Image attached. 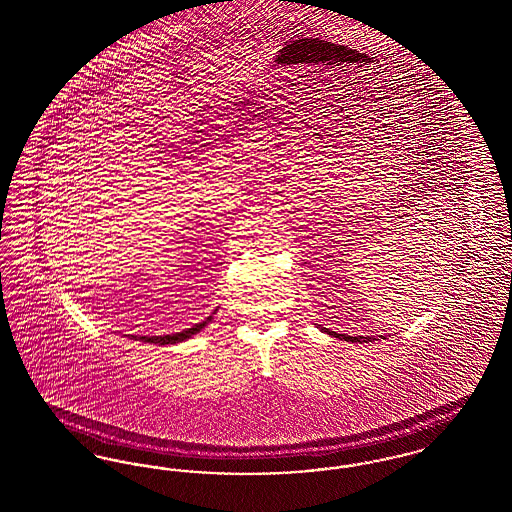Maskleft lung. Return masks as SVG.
<instances>
[{
  "mask_svg": "<svg viewBox=\"0 0 512 512\" xmlns=\"http://www.w3.org/2000/svg\"><path fill=\"white\" fill-rule=\"evenodd\" d=\"M330 53V44H324L322 40H313V42H307V44H303V46H293L292 51L288 53V55H292V59H290V63L292 65H299V63H317L318 61H324V57ZM330 336H334V338H340V340L345 341H359V343H363V341H372L374 338L372 336H345V334H336V332H330V330H326Z\"/></svg>",
  "mask_w": 512,
  "mask_h": 512,
  "instance_id": "8db88e82",
  "label": "left lung"
}]
</instances>
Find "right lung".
I'll return each instance as SVG.
<instances>
[{"label":"right lung","instance_id":"1","mask_svg":"<svg viewBox=\"0 0 512 512\" xmlns=\"http://www.w3.org/2000/svg\"><path fill=\"white\" fill-rule=\"evenodd\" d=\"M211 320V317L207 318V320H203V322H199V324H195L192 328H186V330H182V332H176V334H167V336H140V340L149 341V343H157V345H171V343H178V341L188 340V338H192L194 334H197L207 322Z\"/></svg>","mask_w":512,"mask_h":512}]
</instances>
